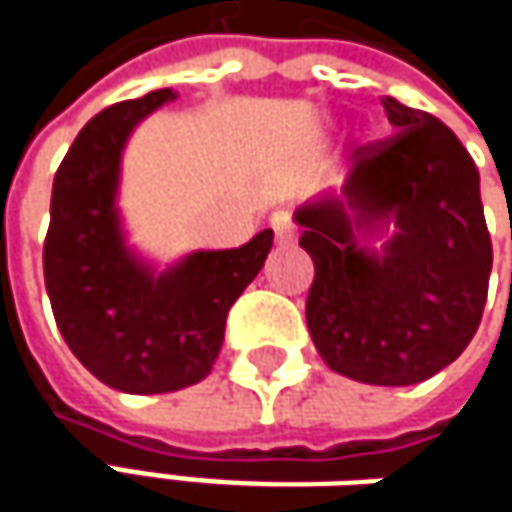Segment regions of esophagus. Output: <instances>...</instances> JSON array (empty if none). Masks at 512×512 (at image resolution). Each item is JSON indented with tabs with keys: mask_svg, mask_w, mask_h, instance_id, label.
Masks as SVG:
<instances>
[{
	"mask_svg": "<svg viewBox=\"0 0 512 512\" xmlns=\"http://www.w3.org/2000/svg\"><path fill=\"white\" fill-rule=\"evenodd\" d=\"M269 225H272V231H275V243H278V246H293V243H296V225H293L290 213H275V216L269 219Z\"/></svg>",
	"mask_w": 512,
	"mask_h": 512,
	"instance_id": "obj_1",
	"label": "esophagus"
}]
</instances>
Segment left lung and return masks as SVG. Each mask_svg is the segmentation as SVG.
<instances>
[{
    "instance_id": "obj_1",
    "label": "left lung",
    "mask_w": 512,
    "mask_h": 512,
    "mask_svg": "<svg viewBox=\"0 0 512 512\" xmlns=\"http://www.w3.org/2000/svg\"><path fill=\"white\" fill-rule=\"evenodd\" d=\"M397 130L356 151L344 201L326 195L296 210L299 246L314 260L305 302L320 358L367 385L436 376L474 338L492 272L480 174L439 118L382 97ZM395 222L376 256L357 246Z\"/></svg>"
}]
</instances>
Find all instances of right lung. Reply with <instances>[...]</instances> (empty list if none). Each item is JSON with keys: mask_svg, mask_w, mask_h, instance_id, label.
I'll return each mask as SVG.
<instances>
[{"mask_svg": "<svg viewBox=\"0 0 512 512\" xmlns=\"http://www.w3.org/2000/svg\"><path fill=\"white\" fill-rule=\"evenodd\" d=\"M171 88L94 115L52 183L44 278L70 353L127 394H168L201 382L225 341V320L272 249L260 231L240 249L195 252L154 275L124 246L115 207L121 151Z\"/></svg>", "mask_w": 512, "mask_h": 512, "instance_id": "add662e5", "label": "right lung"}]
</instances>
